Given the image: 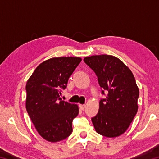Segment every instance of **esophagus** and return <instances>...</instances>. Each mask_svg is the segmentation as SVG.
I'll return each mask as SVG.
<instances>
[{
  "label": "esophagus",
  "instance_id": "esophagus-1",
  "mask_svg": "<svg viewBox=\"0 0 159 159\" xmlns=\"http://www.w3.org/2000/svg\"><path fill=\"white\" fill-rule=\"evenodd\" d=\"M79 107H80V109L83 110L85 108V104H79Z\"/></svg>",
  "mask_w": 159,
  "mask_h": 159
}]
</instances>
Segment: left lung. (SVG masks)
<instances>
[{
    "instance_id": "8db88e82",
    "label": "left lung",
    "mask_w": 159,
    "mask_h": 159,
    "mask_svg": "<svg viewBox=\"0 0 159 159\" xmlns=\"http://www.w3.org/2000/svg\"><path fill=\"white\" fill-rule=\"evenodd\" d=\"M95 72L102 95L95 116L91 118L96 132L107 138L124 133L138 112L139 92L133 73L119 59L108 55L84 58Z\"/></svg>"
}]
</instances>
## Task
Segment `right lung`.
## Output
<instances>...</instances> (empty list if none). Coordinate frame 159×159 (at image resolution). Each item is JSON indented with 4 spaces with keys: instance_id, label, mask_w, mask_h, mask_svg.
<instances>
[{
    "instance_id": "add662e5",
    "label": "right lung",
    "mask_w": 159,
    "mask_h": 159,
    "mask_svg": "<svg viewBox=\"0 0 159 159\" xmlns=\"http://www.w3.org/2000/svg\"><path fill=\"white\" fill-rule=\"evenodd\" d=\"M80 57H55L39 64L26 85V109L38 133L51 142L71 134L72 121L79 114L76 104L61 100L69 77Z\"/></svg>"
}]
</instances>
